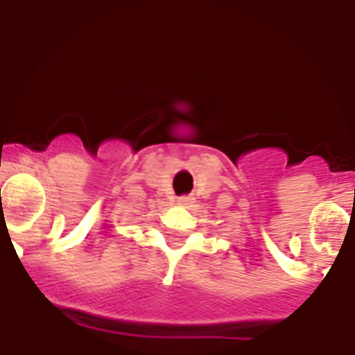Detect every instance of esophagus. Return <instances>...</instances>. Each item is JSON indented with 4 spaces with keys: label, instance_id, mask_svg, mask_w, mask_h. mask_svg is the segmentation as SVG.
Wrapping results in <instances>:
<instances>
[{
    "label": "esophagus",
    "instance_id": "1",
    "mask_svg": "<svg viewBox=\"0 0 355 355\" xmlns=\"http://www.w3.org/2000/svg\"><path fill=\"white\" fill-rule=\"evenodd\" d=\"M193 202V197H190V196H184V197H180V199H178V205L180 206H190Z\"/></svg>",
    "mask_w": 355,
    "mask_h": 355
}]
</instances>
